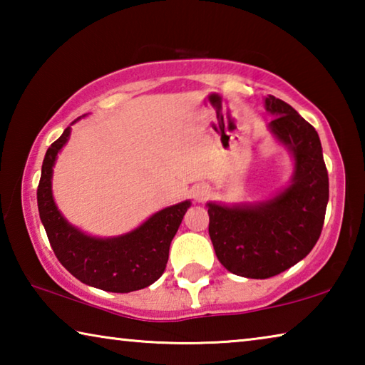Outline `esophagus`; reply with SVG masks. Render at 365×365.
Listing matches in <instances>:
<instances>
[{"instance_id":"1","label":"esophagus","mask_w":365,"mask_h":365,"mask_svg":"<svg viewBox=\"0 0 365 365\" xmlns=\"http://www.w3.org/2000/svg\"><path fill=\"white\" fill-rule=\"evenodd\" d=\"M191 193H193V197L197 202H202L209 196V193H211V190H209L207 185L201 183V185H196V187H193Z\"/></svg>"}]
</instances>
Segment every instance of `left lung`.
<instances>
[{
  "label": "left lung",
  "mask_w": 365,
  "mask_h": 365,
  "mask_svg": "<svg viewBox=\"0 0 365 365\" xmlns=\"http://www.w3.org/2000/svg\"><path fill=\"white\" fill-rule=\"evenodd\" d=\"M269 130L293 158L287 188L259 202L209 201V237L224 267L246 279H269L304 259L316 246L329 202V174L322 145L311 123L269 95Z\"/></svg>",
  "instance_id": "8db88e82"
}]
</instances>
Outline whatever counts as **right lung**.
Returning a JSON list of instances; mask_svg holds the SVG:
<instances>
[{
	"label": "right lung",
	"mask_w": 365,
	"mask_h": 365,
	"mask_svg": "<svg viewBox=\"0 0 365 365\" xmlns=\"http://www.w3.org/2000/svg\"><path fill=\"white\" fill-rule=\"evenodd\" d=\"M69 137L71 127H67L48 148L36 190L40 219L54 255L85 285L110 293H130L150 287L164 274L170 242L191 206L190 200L160 209L135 230L119 237L100 238L78 230L61 214L51 188L54 163Z\"/></svg>",
	"instance_id": "obj_1"
}]
</instances>
